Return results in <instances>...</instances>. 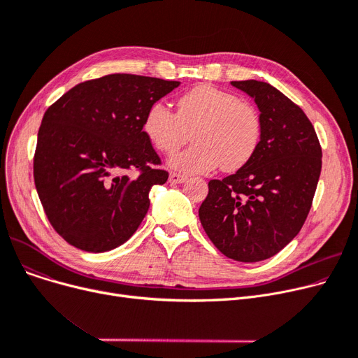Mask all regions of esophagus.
<instances>
[{
  "label": "esophagus",
  "mask_w": 358,
  "mask_h": 358,
  "mask_svg": "<svg viewBox=\"0 0 358 358\" xmlns=\"http://www.w3.org/2000/svg\"><path fill=\"white\" fill-rule=\"evenodd\" d=\"M187 180V177L185 176H181V174H178V173H171L169 174V177H168V181L171 182V184H181V182H184Z\"/></svg>",
  "instance_id": "34e87169"
}]
</instances>
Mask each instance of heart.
I'll list each match as a JSON object with an SVG mask.
<instances>
[{"label":"heart","instance_id":"b5f03b06","mask_svg":"<svg viewBox=\"0 0 358 358\" xmlns=\"http://www.w3.org/2000/svg\"><path fill=\"white\" fill-rule=\"evenodd\" d=\"M194 145L169 159L174 169L187 174L236 171L255 154L261 139V117L248 101L232 92L203 84L177 100V111L154 103L143 117V131L161 152L171 155L189 141Z\"/></svg>","mask_w":358,"mask_h":358}]
</instances>
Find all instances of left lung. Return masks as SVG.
<instances>
[{
  "instance_id": "left-lung-1",
  "label": "left lung",
  "mask_w": 358,
  "mask_h": 358,
  "mask_svg": "<svg viewBox=\"0 0 358 358\" xmlns=\"http://www.w3.org/2000/svg\"><path fill=\"white\" fill-rule=\"evenodd\" d=\"M254 99L261 139L232 176L209 181L199 217L215 247L231 259L257 262L283 250L302 229L322 168V149L303 110L273 85L232 81Z\"/></svg>"
}]
</instances>
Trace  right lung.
Instances as JSON below:
<instances>
[{
  "mask_svg": "<svg viewBox=\"0 0 358 358\" xmlns=\"http://www.w3.org/2000/svg\"><path fill=\"white\" fill-rule=\"evenodd\" d=\"M180 85L131 73L81 83L53 103L37 134L33 176L45 213L68 243L106 252L136 232L149 192L168 180L143 131L148 108ZM139 171L136 178L129 171Z\"/></svg>",
  "mask_w": 358,
  "mask_h": 358,
  "instance_id": "obj_1",
  "label": "right lung"
}]
</instances>
